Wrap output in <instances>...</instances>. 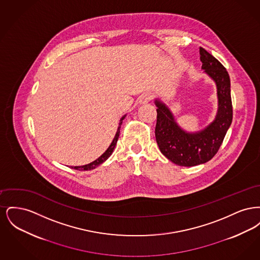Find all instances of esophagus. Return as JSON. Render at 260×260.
<instances>
[{
  "label": "esophagus",
  "instance_id": "34e87169",
  "mask_svg": "<svg viewBox=\"0 0 260 260\" xmlns=\"http://www.w3.org/2000/svg\"><path fill=\"white\" fill-rule=\"evenodd\" d=\"M153 99H154L153 93L146 92V93H143V94L140 96V102H141V103H148L149 101H151Z\"/></svg>",
  "mask_w": 260,
  "mask_h": 260
}]
</instances>
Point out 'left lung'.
Instances as JSON below:
<instances>
[{
	"label": "left lung",
	"mask_w": 260,
	"mask_h": 260,
	"mask_svg": "<svg viewBox=\"0 0 260 260\" xmlns=\"http://www.w3.org/2000/svg\"><path fill=\"white\" fill-rule=\"evenodd\" d=\"M200 55L202 68L217 87L218 111L215 120L200 133L188 134L177 125L164 103L155 102L158 107L155 128L158 146L165 157L182 167H194L211 160L220 148L233 119L230 78L226 68L203 48H200Z\"/></svg>",
	"instance_id": "8db88e82"
}]
</instances>
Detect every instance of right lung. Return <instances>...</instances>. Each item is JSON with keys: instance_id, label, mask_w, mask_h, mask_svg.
Instances as JSON below:
<instances>
[{"instance_id": "right-lung-1", "label": "right lung", "mask_w": 260, "mask_h": 260, "mask_svg": "<svg viewBox=\"0 0 260 260\" xmlns=\"http://www.w3.org/2000/svg\"><path fill=\"white\" fill-rule=\"evenodd\" d=\"M124 117H123L122 119H121V123L119 124V127H118V131H117V133H116V136L114 137V139H113V141H112L111 145L108 147V149L99 157V159H96L95 161H92V162H90V164H87V165H85V166H81V167H72V169H74V170H77V171H90V170H93V169H95L96 167H99V165H101L103 161H106L110 156H111L112 152H113V150L115 148V146H116V143H117V141H118V138H119V136H120V128H121V124H122V121L124 120Z\"/></svg>"}]
</instances>
